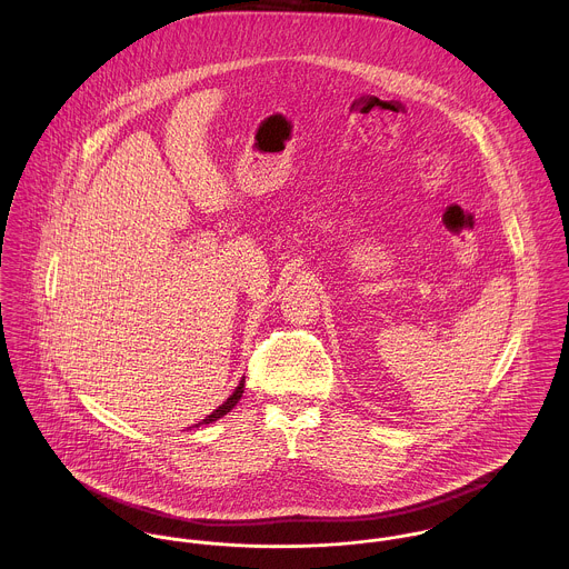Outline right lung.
<instances>
[{"mask_svg": "<svg viewBox=\"0 0 569 569\" xmlns=\"http://www.w3.org/2000/svg\"><path fill=\"white\" fill-rule=\"evenodd\" d=\"M243 388H244V379H241V383H239V388H237V390H234V392H232V395H230V397H228V401H223V406L217 407V409H214V411H212V413H210V416H206V418H203V420H201V422H199V425H210V422H214V420H219V418H221V416H226V413H228V411H230V409H232V407L237 406V403H239V401H241V397H243ZM199 425H197V427H199Z\"/></svg>", "mask_w": 569, "mask_h": 569, "instance_id": "right-lung-1", "label": "right lung"}]
</instances>
